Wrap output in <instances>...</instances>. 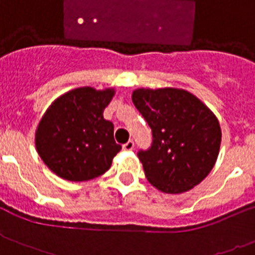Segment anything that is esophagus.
Returning a JSON list of instances; mask_svg holds the SVG:
<instances>
[{
    "label": "esophagus",
    "instance_id": "1",
    "mask_svg": "<svg viewBox=\"0 0 255 255\" xmlns=\"http://www.w3.org/2000/svg\"><path fill=\"white\" fill-rule=\"evenodd\" d=\"M133 146H134V144H133V141H128V142H126V144L123 145V150H126V151H131L132 149H133Z\"/></svg>",
    "mask_w": 255,
    "mask_h": 255
}]
</instances>
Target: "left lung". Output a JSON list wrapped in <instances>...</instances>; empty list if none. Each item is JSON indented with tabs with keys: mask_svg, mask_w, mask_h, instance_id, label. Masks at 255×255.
I'll use <instances>...</instances> for the list:
<instances>
[{
	"mask_svg": "<svg viewBox=\"0 0 255 255\" xmlns=\"http://www.w3.org/2000/svg\"><path fill=\"white\" fill-rule=\"evenodd\" d=\"M132 101L153 132L150 149L137 154L147 181L168 194L198 185L219 155L222 129L215 114L180 88H137Z\"/></svg>",
	"mask_w": 255,
	"mask_h": 255,
	"instance_id": "8db88e82",
	"label": "left lung"
}]
</instances>
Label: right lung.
Wrapping results in <instances>:
<instances>
[{"label":"right lung","mask_w":255,"mask_h":255,"mask_svg":"<svg viewBox=\"0 0 255 255\" xmlns=\"http://www.w3.org/2000/svg\"><path fill=\"white\" fill-rule=\"evenodd\" d=\"M115 88H75L51 102L36 128L38 155L57 176L88 181L105 174L122 149L104 118Z\"/></svg>","instance_id":"1"}]
</instances>
